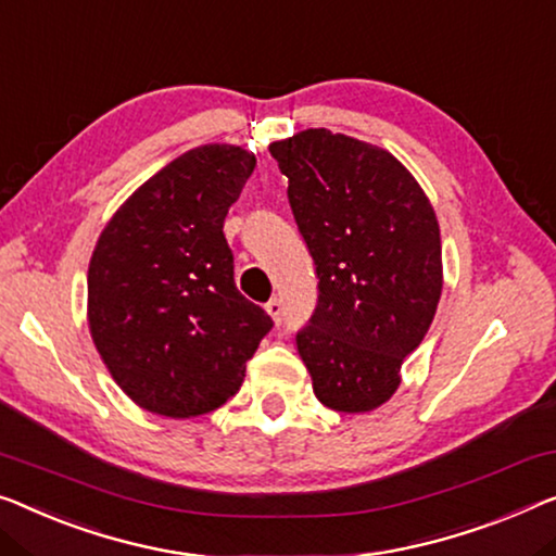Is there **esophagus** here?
Masks as SVG:
<instances>
[{
	"label": "esophagus",
	"mask_w": 556,
	"mask_h": 556,
	"mask_svg": "<svg viewBox=\"0 0 556 556\" xmlns=\"http://www.w3.org/2000/svg\"><path fill=\"white\" fill-rule=\"evenodd\" d=\"M264 309L269 312V317L275 319V325H281V314H285V306H281V300H277V296H275V300L267 302V306H264Z\"/></svg>",
	"instance_id": "esophagus-1"
}]
</instances>
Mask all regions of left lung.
Segmentation results:
<instances>
[{"instance_id": "obj_1", "label": "left lung", "mask_w": 556, "mask_h": 556, "mask_svg": "<svg viewBox=\"0 0 556 556\" xmlns=\"http://www.w3.org/2000/svg\"><path fill=\"white\" fill-rule=\"evenodd\" d=\"M319 277L296 350L317 400L359 414L384 404L442 294V239L417 179L387 149L306 129L269 147Z\"/></svg>"}]
</instances>
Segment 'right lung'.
<instances>
[{"instance_id":"right-lung-1","label":"right lung","mask_w":556,"mask_h":556,"mask_svg":"<svg viewBox=\"0 0 556 556\" xmlns=\"http://www.w3.org/2000/svg\"><path fill=\"white\" fill-rule=\"evenodd\" d=\"M231 144L189 149L124 202L89 262V331L131 402L187 419L244 382L275 321L239 294L225 217L254 172Z\"/></svg>"}]
</instances>
